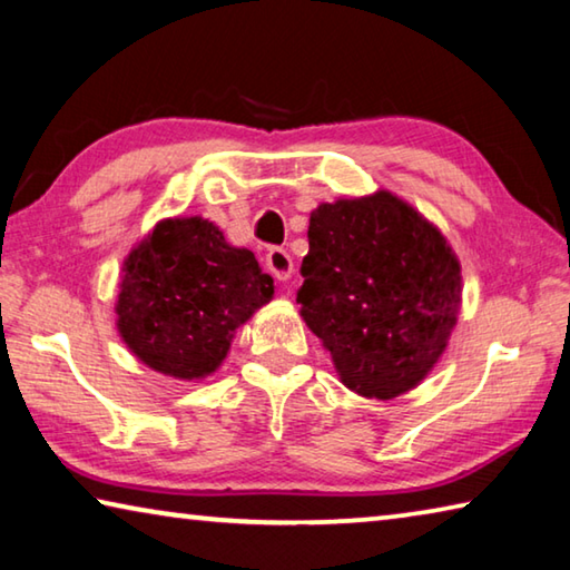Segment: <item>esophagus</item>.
Instances as JSON below:
<instances>
[{"label": "esophagus", "instance_id": "1", "mask_svg": "<svg viewBox=\"0 0 570 570\" xmlns=\"http://www.w3.org/2000/svg\"><path fill=\"white\" fill-rule=\"evenodd\" d=\"M266 266H268V272H272L278 278V282H288V278H292V274H294L292 256H288V250L278 248V246L268 248Z\"/></svg>", "mask_w": 570, "mask_h": 570}]
</instances>
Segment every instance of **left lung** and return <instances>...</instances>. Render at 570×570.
Instances as JSON below:
<instances>
[{
	"mask_svg": "<svg viewBox=\"0 0 570 570\" xmlns=\"http://www.w3.org/2000/svg\"><path fill=\"white\" fill-rule=\"evenodd\" d=\"M296 302L340 380L392 400L428 377L460 308V262L445 236L387 190L322 204L308 218Z\"/></svg>",
	"mask_w": 570,
	"mask_h": 570,
	"instance_id": "8db88e82",
	"label": "left lung"
}]
</instances>
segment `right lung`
I'll return each mask as SVG.
<instances>
[{
  "mask_svg": "<svg viewBox=\"0 0 570 570\" xmlns=\"http://www.w3.org/2000/svg\"><path fill=\"white\" fill-rule=\"evenodd\" d=\"M274 278L200 216L166 218L130 250L118 294V332L150 370L204 380L230 340L272 302Z\"/></svg>",
  "mask_w": 570,
  "mask_h": 570,
  "instance_id": "add662e5",
  "label": "right lung"
}]
</instances>
